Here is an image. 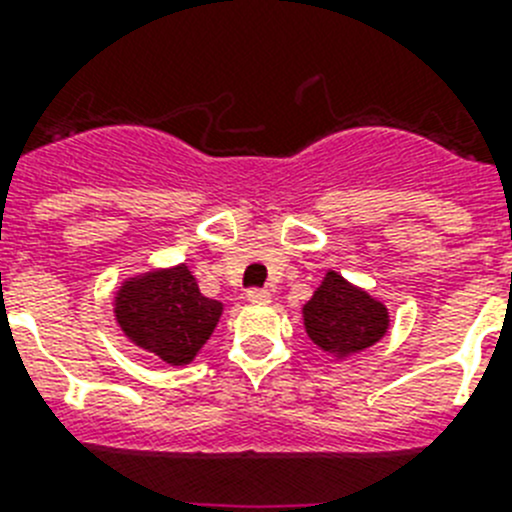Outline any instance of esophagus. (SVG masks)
<instances>
[{
  "mask_svg": "<svg viewBox=\"0 0 512 512\" xmlns=\"http://www.w3.org/2000/svg\"><path fill=\"white\" fill-rule=\"evenodd\" d=\"M246 300L251 302V305H269L271 292L269 289H251V292L246 295Z\"/></svg>",
  "mask_w": 512,
  "mask_h": 512,
  "instance_id": "1",
  "label": "esophagus"
}]
</instances>
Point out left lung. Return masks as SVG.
Listing matches in <instances>:
<instances>
[{"label": "left lung", "mask_w": 512, "mask_h": 512, "mask_svg": "<svg viewBox=\"0 0 512 512\" xmlns=\"http://www.w3.org/2000/svg\"><path fill=\"white\" fill-rule=\"evenodd\" d=\"M302 325L307 338L323 354L333 356V361H346L387 336L390 310L364 287H356L338 271L328 269L323 282L302 305Z\"/></svg>", "instance_id": "1"}]
</instances>
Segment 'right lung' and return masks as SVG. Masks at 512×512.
Wrapping results in <instances>:
<instances>
[{"instance_id":"right-lung-1","label":"right lung","mask_w":512,"mask_h":512,"mask_svg":"<svg viewBox=\"0 0 512 512\" xmlns=\"http://www.w3.org/2000/svg\"><path fill=\"white\" fill-rule=\"evenodd\" d=\"M223 310V302L202 295L187 264L156 266L125 277L112 297L122 336L169 366L197 359Z\"/></svg>"}]
</instances>
